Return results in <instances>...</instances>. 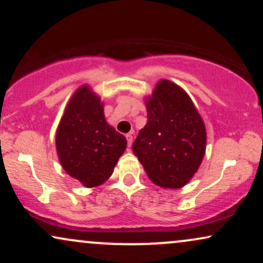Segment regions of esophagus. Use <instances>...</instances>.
Instances as JSON below:
<instances>
[{
    "mask_svg": "<svg viewBox=\"0 0 263 263\" xmlns=\"http://www.w3.org/2000/svg\"><path fill=\"white\" fill-rule=\"evenodd\" d=\"M126 139H127V145L128 147H131L132 141H134V136H132V134H127L126 135Z\"/></svg>",
    "mask_w": 263,
    "mask_h": 263,
    "instance_id": "obj_1",
    "label": "esophagus"
}]
</instances>
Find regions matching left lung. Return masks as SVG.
<instances>
[{"mask_svg": "<svg viewBox=\"0 0 263 263\" xmlns=\"http://www.w3.org/2000/svg\"><path fill=\"white\" fill-rule=\"evenodd\" d=\"M145 105L148 122L139 131L132 151L153 183L182 188L204 158V121L187 92L168 80L156 84Z\"/></svg>", "mask_w": 263, "mask_h": 263, "instance_id": "8db88e82", "label": "left lung"}]
</instances>
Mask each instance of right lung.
Here are the masks:
<instances>
[{
    "label": "right lung",
    "instance_id": "obj_1",
    "mask_svg": "<svg viewBox=\"0 0 263 263\" xmlns=\"http://www.w3.org/2000/svg\"><path fill=\"white\" fill-rule=\"evenodd\" d=\"M126 145L125 136L105 121L101 98L86 85L76 89L55 134L63 168L85 187H97L110 177Z\"/></svg>",
    "mask_w": 263,
    "mask_h": 263
}]
</instances>
